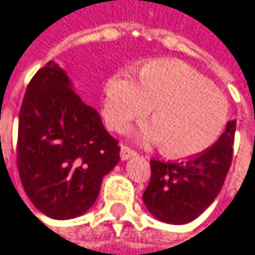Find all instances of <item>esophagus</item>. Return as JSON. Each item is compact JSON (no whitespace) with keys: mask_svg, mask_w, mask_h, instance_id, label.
Masks as SVG:
<instances>
[{"mask_svg":"<svg viewBox=\"0 0 255 255\" xmlns=\"http://www.w3.org/2000/svg\"><path fill=\"white\" fill-rule=\"evenodd\" d=\"M135 154H137L135 150H132L131 147H128L127 144H123V146H121V159H123V160H127V159L135 156Z\"/></svg>","mask_w":255,"mask_h":255,"instance_id":"esophagus-1","label":"esophagus"}]
</instances>
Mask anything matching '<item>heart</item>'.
I'll list each match as a JSON object with an SVG mask.
<instances>
[{"instance_id": "1", "label": "heart", "mask_w": 255, "mask_h": 255, "mask_svg": "<svg viewBox=\"0 0 255 255\" xmlns=\"http://www.w3.org/2000/svg\"><path fill=\"white\" fill-rule=\"evenodd\" d=\"M151 106L154 124L143 132V138L165 144L172 157L207 150L219 138L229 117L226 96L179 61H150L138 70V81L124 71L106 81L104 117L111 129H127L131 123L146 118Z\"/></svg>"}]
</instances>
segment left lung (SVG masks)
I'll return each instance as SVG.
<instances>
[{"instance_id":"8db88e82","label":"left lung","mask_w":255,"mask_h":255,"mask_svg":"<svg viewBox=\"0 0 255 255\" xmlns=\"http://www.w3.org/2000/svg\"><path fill=\"white\" fill-rule=\"evenodd\" d=\"M237 121H229L207 150L179 162L150 160L143 201L162 222L184 225L198 218L218 197L232 163Z\"/></svg>"}]
</instances>
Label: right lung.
Returning <instances> with one entry per match:
<instances>
[{"instance_id":"1","label":"right lung","mask_w":255,"mask_h":255,"mask_svg":"<svg viewBox=\"0 0 255 255\" xmlns=\"http://www.w3.org/2000/svg\"><path fill=\"white\" fill-rule=\"evenodd\" d=\"M17 169L27 197L52 219H73L99 196L102 178L120 162L118 140L99 114L71 90L52 61L27 84L18 114Z\"/></svg>"}]
</instances>
